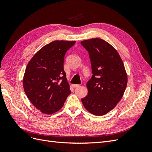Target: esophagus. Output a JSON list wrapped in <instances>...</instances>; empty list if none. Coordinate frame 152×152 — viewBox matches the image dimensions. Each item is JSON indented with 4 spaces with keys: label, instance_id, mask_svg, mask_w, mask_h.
I'll use <instances>...</instances> for the list:
<instances>
[{
    "label": "esophagus",
    "instance_id": "obj_1",
    "mask_svg": "<svg viewBox=\"0 0 152 152\" xmlns=\"http://www.w3.org/2000/svg\"><path fill=\"white\" fill-rule=\"evenodd\" d=\"M80 86V85H79V84H74V85H73V87H74V88H77V87H79Z\"/></svg>",
    "mask_w": 152,
    "mask_h": 152
}]
</instances>
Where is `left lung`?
<instances>
[{
  "mask_svg": "<svg viewBox=\"0 0 152 152\" xmlns=\"http://www.w3.org/2000/svg\"><path fill=\"white\" fill-rule=\"evenodd\" d=\"M80 43L89 53L93 73L86 84L87 96L81 101L89 112L102 116L115 107L122 98L127 73L118 53L105 40L96 38Z\"/></svg>",
  "mask_w": 152,
  "mask_h": 152,
  "instance_id": "obj_1",
  "label": "left lung"
}]
</instances>
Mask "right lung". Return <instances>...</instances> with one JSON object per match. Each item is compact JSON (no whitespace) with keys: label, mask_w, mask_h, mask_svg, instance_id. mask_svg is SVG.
<instances>
[{"label":"right lung","mask_w":152,"mask_h":152,"mask_svg":"<svg viewBox=\"0 0 152 152\" xmlns=\"http://www.w3.org/2000/svg\"><path fill=\"white\" fill-rule=\"evenodd\" d=\"M75 41L55 40L33 56L23 77L25 94L35 107L45 114L60 110L71 93L63 63L67 50Z\"/></svg>","instance_id":"right-lung-1"}]
</instances>
